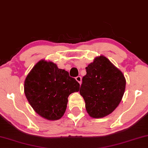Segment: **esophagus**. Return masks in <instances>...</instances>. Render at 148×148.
I'll return each mask as SVG.
<instances>
[{
    "label": "esophagus",
    "mask_w": 148,
    "mask_h": 148,
    "mask_svg": "<svg viewBox=\"0 0 148 148\" xmlns=\"http://www.w3.org/2000/svg\"><path fill=\"white\" fill-rule=\"evenodd\" d=\"M76 79L77 82H78L79 83V84H82V77L80 76H77L76 78Z\"/></svg>",
    "instance_id": "esophagus-1"
}]
</instances>
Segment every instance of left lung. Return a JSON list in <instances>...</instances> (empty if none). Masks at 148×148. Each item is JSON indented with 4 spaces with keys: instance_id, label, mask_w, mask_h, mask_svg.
Listing matches in <instances>:
<instances>
[{
    "instance_id": "left-lung-1",
    "label": "left lung",
    "mask_w": 148,
    "mask_h": 148,
    "mask_svg": "<svg viewBox=\"0 0 148 148\" xmlns=\"http://www.w3.org/2000/svg\"><path fill=\"white\" fill-rule=\"evenodd\" d=\"M86 69L79 93L90 116L102 118L111 113L120 103L125 90V78L103 56L96 57Z\"/></svg>"
}]
</instances>
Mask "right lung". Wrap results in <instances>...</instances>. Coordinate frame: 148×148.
I'll list each match as a JSON object with an SVG mask.
<instances>
[{"instance_id":"right-lung-1","label":"right lung","mask_w":148,"mask_h":148,"mask_svg":"<svg viewBox=\"0 0 148 148\" xmlns=\"http://www.w3.org/2000/svg\"><path fill=\"white\" fill-rule=\"evenodd\" d=\"M79 90V84L64 70L52 62L40 60L25 78L24 92L37 114L47 120L61 118L67 107L68 97Z\"/></svg>"}]
</instances>
